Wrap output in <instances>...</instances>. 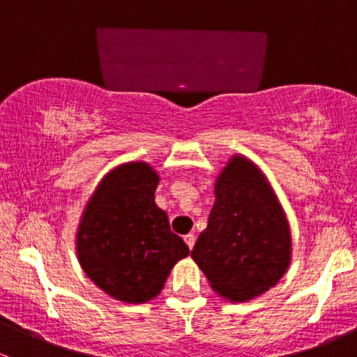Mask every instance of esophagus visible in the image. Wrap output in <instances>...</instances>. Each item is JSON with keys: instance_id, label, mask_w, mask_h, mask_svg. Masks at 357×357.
I'll use <instances>...</instances> for the list:
<instances>
[{"instance_id": "34e87169", "label": "esophagus", "mask_w": 357, "mask_h": 357, "mask_svg": "<svg viewBox=\"0 0 357 357\" xmlns=\"http://www.w3.org/2000/svg\"><path fill=\"white\" fill-rule=\"evenodd\" d=\"M185 242L190 248H193V245H195V235H193V233H188V235H185Z\"/></svg>"}]
</instances>
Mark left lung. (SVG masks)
I'll return each mask as SVG.
<instances>
[{"instance_id": "left-lung-1", "label": "left lung", "mask_w": 357, "mask_h": 357, "mask_svg": "<svg viewBox=\"0 0 357 357\" xmlns=\"http://www.w3.org/2000/svg\"><path fill=\"white\" fill-rule=\"evenodd\" d=\"M214 197L192 259L219 297L252 301L275 287L289 269V219L264 172L240 153L219 172Z\"/></svg>"}]
</instances>
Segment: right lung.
<instances>
[{
    "mask_svg": "<svg viewBox=\"0 0 357 357\" xmlns=\"http://www.w3.org/2000/svg\"><path fill=\"white\" fill-rule=\"evenodd\" d=\"M158 181V172L143 160L114 167L89 197L75 233L86 276L126 304L155 298L176 262L190 254L155 204Z\"/></svg>",
    "mask_w": 357,
    "mask_h": 357,
    "instance_id": "1",
    "label": "right lung"
}]
</instances>
